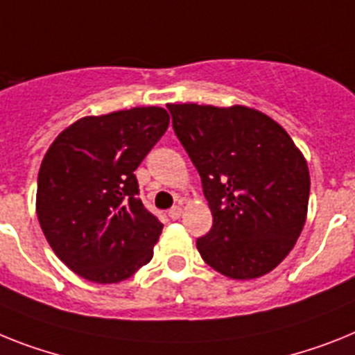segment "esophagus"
Instances as JSON below:
<instances>
[{"label":"esophagus","mask_w":355,"mask_h":355,"mask_svg":"<svg viewBox=\"0 0 355 355\" xmlns=\"http://www.w3.org/2000/svg\"><path fill=\"white\" fill-rule=\"evenodd\" d=\"M168 214H169V216H171L173 220L180 218V214H182V207H180V205H173L171 209L168 211Z\"/></svg>","instance_id":"1"}]
</instances>
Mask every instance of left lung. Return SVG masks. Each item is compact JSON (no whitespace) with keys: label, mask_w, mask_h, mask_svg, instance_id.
<instances>
[{"label":"left lung","mask_w":355,"mask_h":355,"mask_svg":"<svg viewBox=\"0 0 355 355\" xmlns=\"http://www.w3.org/2000/svg\"><path fill=\"white\" fill-rule=\"evenodd\" d=\"M173 130L202 180L213 227L196 240L207 265L233 279L272 270L306 218L311 177L278 122L245 106L168 104Z\"/></svg>","instance_id":"8db88e82"}]
</instances>
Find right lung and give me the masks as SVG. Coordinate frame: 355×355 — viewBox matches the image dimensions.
I'll return each mask as SVG.
<instances>
[{
	"label": "right lung",
	"mask_w": 355,
	"mask_h": 355,
	"mask_svg": "<svg viewBox=\"0 0 355 355\" xmlns=\"http://www.w3.org/2000/svg\"><path fill=\"white\" fill-rule=\"evenodd\" d=\"M162 108L73 122L37 177V218L53 252L81 278L119 284L153 258L162 223L139 198L135 169L166 133Z\"/></svg>",
	"instance_id": "right-lung-1"
}]
</instances>
